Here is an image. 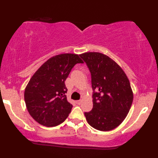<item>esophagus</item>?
Listing matches in <instances>:
<instances>
[{"label": "esophagus", "instance_id": "esophagus-1", "mask_svg": "<svg viewBox=\"0 0 158 158\" xmlns=\"http://www.w3.org/2000/svg\"><path fill=\"white\" fill-rule=\"evenodd\" d=\"M81 100H77V101H76V103L77 104H79V105L80 104H81Z\"/></svg>", "mask_w": 158, "mask_h": 158}]
</instances>
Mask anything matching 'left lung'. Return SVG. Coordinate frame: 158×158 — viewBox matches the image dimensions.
<instances>
[{
    "mask_svg": "<svg viewBox=\"0 0 158 158\" xmlns=\"http://www.w3.org/2000/svg\"><path fill=\"white\" fill-rule=\"evenodd\" d=\"M92 77L93 108L85 112L92 127L110 131L120 124L127 115L133 101L130 81L120 66L106 55L99 52L80 54Z\"/></svg>",
    "mask_w": 158,
    "mask_h": 158,
    "instance_id": "left-lung-1",
    "label": "left lung"
}]
</instances>
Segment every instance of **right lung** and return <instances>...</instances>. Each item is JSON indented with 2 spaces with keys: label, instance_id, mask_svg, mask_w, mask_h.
Instances as JSON below:
<instances>
[{
  "label": "right lung",
  "instance_id": "right-lung-1",
  "mask_svg": "<svg viewBox=\"0 0 158 158\" xmlns=\"http://www.w3.org/2000/svg\"><path fill=\"white\" fill-rule=\"evenodd\" d=\"M79 56L61 54L50 58L28 81L24 99L28 112L38 123L55 127L67 118L73 106L65 95V81L75 64L83 63Z\"/></svg>",
  "mask_w": 158,
  "mask_h": 158
}]
</instances>
